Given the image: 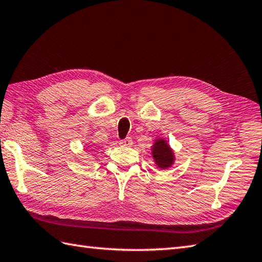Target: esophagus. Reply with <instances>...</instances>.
I'll return each instance as SVG.
<instances>
[{
  "label": "esophagus",
  "mask_w": 262,
  "mask_h": 262,
  "mask_svg": "<svg viewBox=\"0 0 262 262\" xmlns=\"http://www.w3.org/2000/svg\"><path fill=\"white\" fill-rule=\"evenodd\" d=\"M119 144H120L121 146H132V144H133L132 137H126L125 140H121V141L119 142Z\"/></svg>",
  "instance_id": "1"
}]
</instances>
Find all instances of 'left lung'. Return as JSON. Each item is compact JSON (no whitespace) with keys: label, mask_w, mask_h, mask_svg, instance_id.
I'll list each match as a JSON object with an SVG mask.
<instances>
[{"label":"left lung","mask_w":262,"mask_h":262,"mask_svg":"<svg viewBox=\"0 0 262 262\" xmlns=\"http://www.w3.org/2000/svg\"><path fill=\"white\" fill-rule=\"evenodd\" d=\"M151 153L156 165L160 169L170 168L175 162V153L165 138L159 137L155 140V144L151 147Z\"/></svg>","instance_id":"1"}]
</instances>
